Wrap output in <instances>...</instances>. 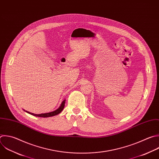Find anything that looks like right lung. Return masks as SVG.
Returning a JSON list of instances; mask_svg holds the SVG:
<instances>
[{
	"instance_id": "right-lung-1",
	"label": "right lung",
	"mask_w": 159,
	"mask_h": 159,
	"mask_svg": "<svg viewBox=\"0 0 159 159\" xmlns=\"http://www.w3.org/2000/svg\"><path fill=\"white\" fill-rule=\"evenodd\" d=\"M65 102H66V100H64L62 101V102L61 103L60 107L56 111H52V112H48V113H44V114H35L34 113H31V112H29L27 111H25L24 110L25 112H26L27 113L29 114H31L34 116H36V117H52V116H57L59 114H60L64 109V106H65Z\"/></svg>"
}]
</instances>
